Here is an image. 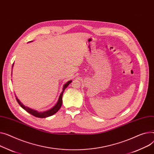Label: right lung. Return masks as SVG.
Returning <instances> with one entry per match:
<instances>
[{
	"label": "right lung",
	"instance_id": "right-lung-1",
	"mask_svg": "<svg viewBox=\"0 0 154 154\" xmlns=\"http://www.w3.org/2000/svg\"><path fill=\"white\" fill-rule=\"evenodd\" d=\"M13 66H14V64L12 65V67H13ZM71 82H72V80H69V82H67L65 85H64L63 90L62 92H61V94H60V95L59 97V100L57 102V103L56 104V105L54 106H53L52 108L49 109V110H47V111H43V112H39L36 110H35V109H33L30 108L29 107L25 106L17 98H16V100L18 103V104L20 105V106H21L25 110H26L28 112H29V114L32 115L33 116H36L37 118H47V117H49V116H51L54 115L59 110V109L60 108V107H61V106H62V104H63V95L64 91Z\"/></svg>",
	"mask_w": 154,
	"mask_h": 154
}]
</instances>
